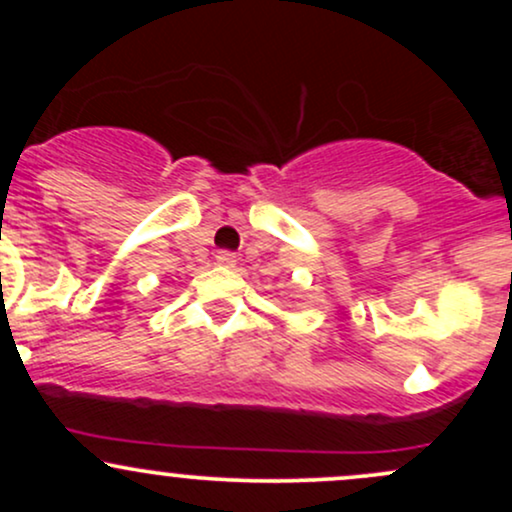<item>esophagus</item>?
I'll use <instances>...</instances> for the list:
<instances>
[{"instance_id":"34e87169","label":"esophagus","mask_w":512,"mask_h":512,"mask_svg":"<svg viewBox=\"0 0 512 512\" xmlns=\"http://www.w3.org/2000/svg\"><path fill=\"white\" fill-rule=\"evenodd\" d=\"M216 264H219V267H236V252H231V250H219L216 252Z\"/></svg>"}]
</instances>
